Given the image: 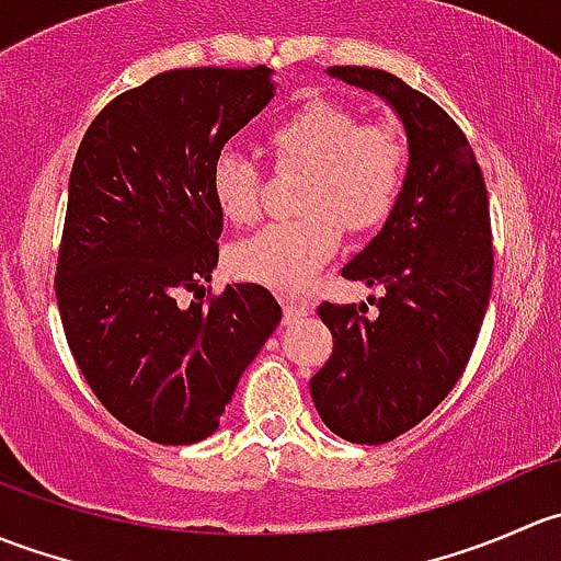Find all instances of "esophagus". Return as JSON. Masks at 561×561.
Instances as JSON below:
<instances>
[{"label":"esophagus","mask_w":561,"mask_h":561,"mask_svg":"<svg viewBox=\"0 0 561 561\" xmlns=\"http://www.w3.org/2000/svg\"><path fill=\"white\" fill-rule=\"evenodd\" d=\"M282 309H285V320H298V317H307L312 314L314 304L309 298H282Z\"/></svg>","instance_id":"esophagus-1"}]
</instances>
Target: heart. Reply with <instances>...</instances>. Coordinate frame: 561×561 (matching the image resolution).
Masks as SVG:
<instances>
[{"label": "heart", "mask_w": 561, "mask_h": 561, "mask_svg": "<svg viewBox=\"0 0 561 561\" xmlns=\"http://www.w3.org/2000/svg\"><path fill=\"white\" fill-rule=\"evenodd\" d=\"M279 168H301L298 211L233 249L241 279L279 293H298L325 268L353 233L380 228L393 211L407 175V140L393 122H360L353 107L307 100L271 124L265 135ZM263 175L239 151H219L208 171V192L233 225L254 222Z\"/></svg>", "instance_id": "1"}]
</instances>
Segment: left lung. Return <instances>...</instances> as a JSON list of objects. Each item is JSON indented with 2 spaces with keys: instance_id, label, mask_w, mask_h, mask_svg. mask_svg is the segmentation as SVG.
<instances>
[{
  "instance_id": "obj_1",
  "label": "left lung",
  "mask_w": 561,
  "mask_h": 561,
  "mask_svg": "<svg viewBox=\"0 0 561 561\" xmlns=\"http://www.w3.org/2000/svg\"><path fill=\"white\" fill-rule=\"evenodd\" d=\"M328 76L386 100L410 149L393 211L342 268L386 296L375 317L366 304L317 309L333 353L309 380L333 434L382 445L417 426L472 355L494 274L489 192L467 135L434 100L375 67H328Z\"/></svg>"
}]
</instances>
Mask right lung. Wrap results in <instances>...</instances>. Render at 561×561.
<instances>
[{"mask_svg":"<svg viewBox=\"0 0 561 561\" xmlns=\"http://www.w3.org/2000/svg\"><path fill=\"white\" fill-rule=\"evenodd\" d=\"M274 98L265 65L186 67L118 94L78 146L56 263L67 344L100 404L140 437L217 432L244 369L282 320L265 287L179 307L217 268L222 214L208 171Z\"/></svg>","mask_w":561,"mask_h":561,"instance_id":"1","label":"right lung"}]
</instances>
